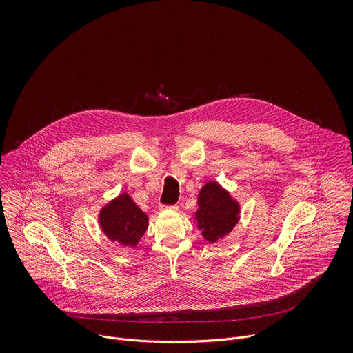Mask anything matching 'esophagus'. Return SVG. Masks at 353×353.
Masks as SVG:
<instances>
[{"instance_id":"obj_1","label":"esophagus","mask_w":353,"mask_h":353,"mask_svg":"<svg viewBox=\"0 0 353 353\" xmlns=\"http://www.w3.org/2000/svg\"><path fill=\"white\" fill-rule=\"evenodd\" d=\"M162 210H173V211H177L179 207H177V205H162Z\"/></svg>"}]
</instances>
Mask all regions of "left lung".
Returning a JSON list of instances; mask_svg holds the SVG:
<instances>
[{
  "instance_id": "1",
  "label": "left lung",
  "mask_w": 353,
  "mask_h": 353,
  "mask_svg": "<svg viewBox=\"0 0 353 353\" xmlns=\"http://www.w3.org/2000/svg\"><path fill=\"white\" fill-rule=\"evenodd\" d=\"M198 211L195 219L205 240L215 243L232 232L239 221L237 201L218 183L210 181L198 194Z\"/></svg>"
}]
</instances>
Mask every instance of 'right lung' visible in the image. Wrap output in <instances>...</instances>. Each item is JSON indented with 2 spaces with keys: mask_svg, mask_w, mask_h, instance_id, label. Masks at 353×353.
Masks as SVG:
<instances>
[{
  "mask_svg": "<svg viewBox=\"0 0 353 353\" xmlns=\"http://www.w3.org/2000/svg\"><path fill=\"white\" fill-rule=\"evenodd\" d=\"M99 225L112 241L135 247L148 229V216L123 192L100 211Z\"/></svg>",
  "mask_w": 353,
  "mask_h": 353,
  "instance_id": "right-lung-1",
  "label": "right lung"
}]
</instances>
